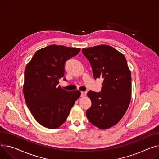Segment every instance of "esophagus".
I'll use <instances>...</instances> for the list:
<instances>
[{"instance_id": "esophagus-1", "label": "esophagus", "mask_w": 159, "mask_h": 159, "mask_svg": "<svg viewBox=\"0 0 159 159\" xmlns=\"http://www.w3.org/2000/svg\"><path fill=\"white\" fill-rule=\"evenodd\" d=\"M86 94H87V92L86 91H81V96H85Z\"/></svg>"}]
</instances>
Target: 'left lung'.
<instances>
[{
	"mask_svg": "<svg viewBox=\"0 0 159 159\" xmlns=\"http://www.w3.org/2000/svg\"><path fill=\"white\" fill-rule=\"evenodd\" d=\"M89 61L95 79L102 77V91H89L91 107L86 111L89 122L99 129L117 124L131 98V74L124 54L107 45L82 49Z\"/></svg>",
	"mask_w": 159,
	"mask_h": 159,
	"instance_id": "left-lung-1",
	"label": "left lung"
}]
</instances>
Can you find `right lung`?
Returning <instances> with one entry per match:
<instances>
[{
    "label": "right lung",
    "mask_w": 159,
    "mask_h": 159,
    "mask_svg": "<svg viewBox=\"0 0 159 159\" xmlns=\"http://www.w3.org/2000/svg\"><path fill=\"white\" fill-rule=\"evenodd\" d=\"M80 51L76 48L48 46L38 50L26 66L25 99L34 117L42 126L56 129L61 125L80 96V91H67L58 85L59 79L64 76L66 61Z\"/></svg>",
    "instance_id": "obj_1"
}]
</instances>
